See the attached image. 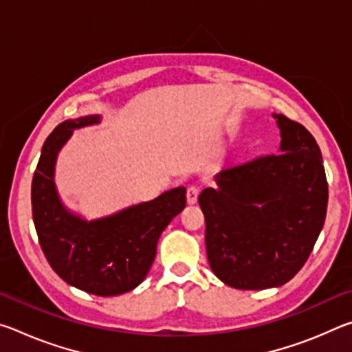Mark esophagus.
<instances>
[{"mask_svg": "<svg viewBox=\"0 0 352 352\" xmlns=\"http://www.w3.org/2000/svg\"><path fill=\"white\" fill-rule=\"evenodd\" d=\"M199 188L195 186V184H192V186H189L188 188V190H186V197H188V204L189 205H194L195 201H197V199H199Z\"/></svg>", "mask_w": 352, "mask_h": 352, "instance_id": "34e87169", "label": "esophagus"}]
</instances>
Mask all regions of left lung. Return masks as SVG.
<instances>
[{"instance_id":"1","label":"left lung","mask_w":352,"mask_h":352,"mask_svg":"<svg viewBox=\"0 0 352 352\" xmlns=\"http://www.w3.org/2000/svg\"><path fill=\"white\" fill-rule=\"evenodd\" d=\"M275 118L279 153L225 168L216 177L219 189L206 188L199 197L214 275L241 290L290 281L326 219L327 180L317 141L300 122Z\"/></svg>"}]
</instances>
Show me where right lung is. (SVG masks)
Segmentation results:
<instances>
[{"mask_svg": "<svg viewBox=\"0 0 352 352\" xmlns=\"http://www.w3.org/2000/svg\"><path fill=\"white\" fill-rule=\"evenodd\" d=\"M99 121L98 115L65 121L47 136L32 178V219L47 262L65 283L91 295L115 296L146 278L163 230L186 206V189H170L91 222L68 212L54 184L57 153L74 129Z\"/></svg>", "mask_w": 352, "mask_h": 352, "instance_id": "obj_1", "label": "right lung"}]
</instances>
